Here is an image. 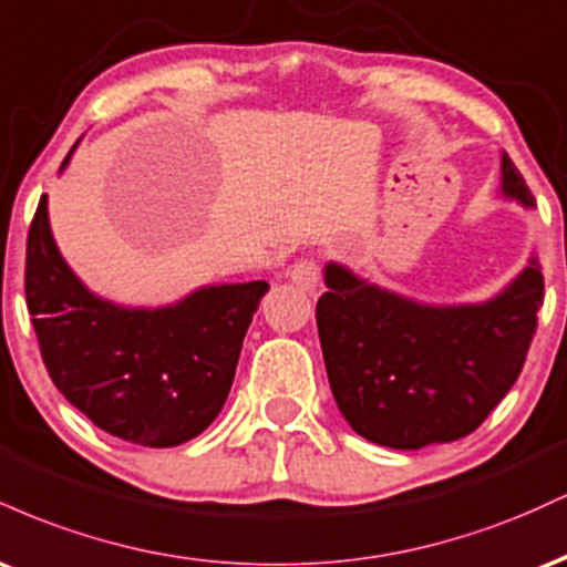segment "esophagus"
<instances>
[{"label": "esophagus", "instance_id": "34e87169", "mask_svg": "<svg viewBox=\"0 0 567 567\" xmlns=\"http://www.w3.org/2000/svg\"><path fill=\"white\" fill-rule=\"evenodd\" d=\"M288 279L296 282L301 290L311 292L320 285V266H317V261H311V258H301V261H296L288 269Z\"/></svg>", "mask_w": 567, "mask_h": 567}]
</instances>
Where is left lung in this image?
<instances>
[{
  "instance_id": "left-lung-1",
  "label": "left lung",
  "mask_w": 567,
  "mask_h": 567,
  "mask_svg": "<svg viewBox=\"0 0 567 567\" xmlns=\"http://www.w3.org/2000/svg\"><path fill=\"white\" fill-rule=\"evenodd\" d=\"M501 194L536 205L506 154ZM324 285L317 330L338 410L360 437L396 451L461 440L483 424L517 381L544 303L536 256L483 303H419L333 261Z\"/></svg>"
}]
</instances>
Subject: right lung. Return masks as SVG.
<instances>
[{
  "label": "right lung",
  "instance_id": "right-lung-1",
  "mask_svg": "<svg viewBox=\"0 0 567 567\" xmlns=\"http://www.w3.org/2000/svg\"><path fill=\"white\" fill-rule=\"evenodd\" d=\"M266 290L256 279L207 285L159 309L106 301L63 261L48 197L25 243V303L58 392L97 429L146 447H175L216 421Z\"/></svg>",
  "mask_w": 567,
  "mask_h": 567
}]
</instances>
